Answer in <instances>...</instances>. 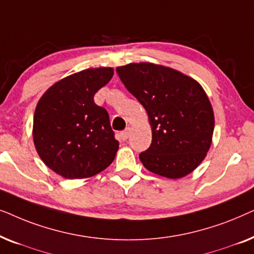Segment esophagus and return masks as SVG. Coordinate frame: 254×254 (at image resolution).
<instances>
[{"label": "esophagus", "mask_w": 254, "mask_h": 254, "mask_svg": "<svg viewBox=\"0 0 254 254\" xmlns=\"http://www.w3.org/2000/svg\"><path fill=\"white\" fill-rule=\"evenodd\" d=\"M121 138H123V140L125 141V140H127L128 138V136H129V128H127L126 130H124V131H121Z\"/></svg>", "instance_id": "obj_1"}]
</instances>
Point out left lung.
Here are the masks:
<instances>
[{
    "label": "left lung",
    "mask_w": 254,
    "mask_h": 254,
    "mask_svg": "<svg viewBox=\"0 0 254 254\" xmlns=\"http://www.w3.org/2000/svg\"><path fill=\"white\" fill-rule=\"evenodd\" d=\"M121 82L147 111L152 141L140 154L144 168L183 178L206 157L215 119L209 98L195 79L165 65L140 62L117 68Z\"/></svg>",
    "instance_id": "8db88e82"
}]
</instances>
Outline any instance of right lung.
Here are the masks:
<instances>
[{"mask_svg":"<svg viewBox=\"0 0 254 254\" xmlns=\"http://www.w3.org/2000/svg\"><path fill=\"white\" fill-rule=\"evenodd\" d=\"M113 76V68H89L47 89L33 117V142L39 157L67 179L89 178L116 157L119 142L110 118L93 96Z\"/></svg>","mask_w":254,"mask_h":254,"instance_id":"obj_1","label":"right lung"}]
</instances>
